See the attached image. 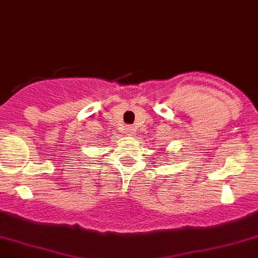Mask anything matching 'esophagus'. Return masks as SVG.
Returning a JSON list of instances; mask_svg holds the SVG:
<instances>
[{"mask_svg": "<svg viewBox=\"0 0 258 258\" xmlns=\"http://www.w3.org/2000/svg\"><path fill=\"white\" fill-rule=\"evenodd\" d=\"M134 132H135V130H134V128H133V126H126V128H125V134L126 135H133V134H134Z\"/></svg>", "mask_w": 258, "mask_h": 258, "instance_id": "1", "label": "esophagus"}]
</instances>
